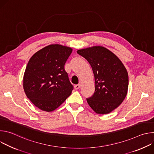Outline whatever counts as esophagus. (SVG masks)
Here are the masks:
<instances>
[{
    "instance_id": "esophagus-1",
    "label": "esophagus",
    "mask_w": 154,
    "mask_h": 154,
    "mask_svg": "<svg viewBox=\"0 0 154 154\" xmlns=\"http://www.w3.org/2000/svg\"><path fill=\"white\" fill-rule=\"evenodd\" d=\"M82 86V85L80 84V83H79V84H77V85H75V86H74V88L75 89V90H78V89H79Z\"/></svg>"
}]
</instances>
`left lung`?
Wrapping results in <instances>:
<instances>
[{
    "label": "left lung",
    "mask_w": 154,
    "mask_h": 154,
    "mask_svg": "<svg viewBox=\"0 0 154 154\" xmlns=\"http://www.w3.org/2000/svg\"><path fill=\"white\" fill-rule=\"evenodd\" d=\"M92 68L95 91L86 100L97 114L112 112L126 97L128 76L123 63L112 52L103 46H93L78 50Z\"/></svg>",
    "instance_id": "1"
}]
</instances>
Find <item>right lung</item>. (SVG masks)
<instances>
[{"instance_id":"add662e5","label":"right lung","mask_w":154,"mask_h":154,"mask_svg":"<svg viewBox=\"0 0 154 154\" xmlns=\"http://www.w3.org/2000/svg\"><path fill=\"white\" fill-rule=\"evenodd\" d=\"M72 49L51 45L36 52L29 60L23 78L27 97L38 108L52 112L71 94L74 86L64 70Z\"/></svg>"}]
</instances>
